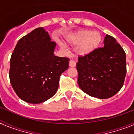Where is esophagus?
<instances>
[{
	"mask_svg": "<svg viewBox=\"0 0 134 134\" xmlns=\"http://www.w3.org/2000/svg\"><path fill=\"white\" fill-rule=\"evenodd\" d=\"M69 65L70 67H75L76 66V62L73 60H70L69 62Z\"/></svg>",
	"mask_w": 134,
	"mask_h": 134,
	"instance_id": "esophagus-1",
	"label": "esophagus"
}]
</instances>
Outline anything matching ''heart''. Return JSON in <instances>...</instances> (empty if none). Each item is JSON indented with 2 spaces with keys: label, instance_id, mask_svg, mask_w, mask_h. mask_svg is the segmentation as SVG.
Returning a JSON list of instances; mask_svg holds the SVG:
<instances>
[{
  "label": "heart",
  "instance_id": "obj_1",
  "mask_svg": "<svg viewBox=\"0 0 134 134\" xmlns=\"http://www.w3.org/2000/svg\"><path fill=\"white\" fill-rule=\"evenodd\" d=\"M65 41L71 45L76 46V52L80 55H86L93 53L99 48L102 41V35L97 31L80 30L65 37ZM62 47L63 44L60 43Z\"/></svg>",
  "mask_w": 134,
  "mask_h": 134
}]
</instances>
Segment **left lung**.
Returning a JSON list of instances; mask_svg holds the SVG:
<instances>
[{"instance_id": "left-lung-1", "label": "left lung", "mask_w": 134, "mask_h": 134, "mask_svg": "<svg viewBox=\"0 0 134 134\" xmlns=\"http://www.w3.org/2000/svg\"><path fill=\"white\" fill-rule=\"evenodd\" d=\"M103 48L79 57L78 84L82 91L98 99H108L119 92L126 75V57L121 46L106 35Z\"/></svg>"}]
</instances>
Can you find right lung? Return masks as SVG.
Segmentation results:
<instances>
[{
    "instance_id": "right-lung-1",
    "label": "right lung",
    "mask_w": 134,
    "mask_h": 134,
    "mask_svg": "<svg viewBox=\"0 0 134 134\" xmlns=\"http://www.w3.org/2000/svg\"><path fill=\"white\" fill-rule=\"evenodd\" d=\"M55 46L43 27L34 29L16 43L9 78L16 94L25 102H44L58 91L60 76L69 67L70 60L55 56Z\"/></svg>"
}]
</instances>
